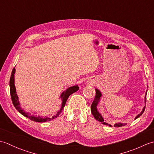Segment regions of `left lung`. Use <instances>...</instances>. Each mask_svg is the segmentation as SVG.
<instances>
[{
    "mask_svg": "<svg viewBox=\"0 0 154 154\" xmlns=\"http://www.w3.org/2000/svg\"><path fill=\"white\" fill-rule=\"evenodd\" d=\"M96 91V95H95V98H94V99L93 100V102L91 104V112H92V114L94 116V118L97 121H99L100 122V123H102L103 124H104V125L106 126H109L112 127V126L111 125V124H109L107 122V120L104 119V118L102 116V114H100V112H99V111L98 110V105H99V103L100 102L101 97L103 96V94L102 93L100 92V91L98 89H95ZM147 91L148 90L146 91V94H145V97H144V103H145V106H143V108L142 109V110L141 112H140V114H138V115H137L134 120L137 119L138 118H139L140 116L142 115L143 114V112H144V110H145V107H146V94H147ZM127 123H123V122H116L114 124V127H120V126H125L126 125Z\"/></svg>",
    "mask_w": 154,
    "mask_h": 154,
    "instance_id": "8db88e82",
    "label": "left lung"
}]
</instances>
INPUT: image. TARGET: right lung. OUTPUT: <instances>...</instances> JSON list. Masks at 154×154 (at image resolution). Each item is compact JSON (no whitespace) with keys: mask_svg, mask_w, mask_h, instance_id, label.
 Returning <instances> with one entry per match:
<instances>
[{"mask_svg":"<svg viewBox=\"0 0 154 154\" xmlns=\"http://www.w3.org/2000/svg\"><path fill=\"white\" fill-rule=\"evenodd\" d=\"M15 72H16V69L14 67V69H13V70L12 71L11 79H10V90H11V95L12 103H13V104H14V106L16 108V109L20 113L22 114L23 116H24L25 117L28 118V119H30L31 120L34 121V122H48V121H50L51 120L56 119V118L58 117L59 115H60V114L61 113L62 110H63L65 104V103H66V101L69 98V97L71 94H73L75 92H76V91H77L79 89V86L77 85L68 87L67 89H66V90L61 93L60 97H59V99L61 100V106L60 107V109L59 110L56 112V114H54L53 116L50 117V116H40V115H38V116L35 115V114H32L29 112H27L26 110H24V109H22V107H21V106H20V103L18 97L17 95V93H16V87H15V84H14Z\"/></svg>","mask_w":154,"mask_h":154,"instance_id":"obj_1","label":"right lung"}]
</instances>
